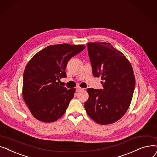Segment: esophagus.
I'll list each match as a JSON object with an SVG mask.
<instances>
[{"label":"esophagus","mask_w":157,"mask_h":157,"mask_svg":"<svg viewBox=\"0 0 157 157\" xmlns=\"http://www.w3.org/2000/svg\"><path fill=\"white\" fill-rule=\"evenodd\" d=\"M82 90H84V89L81 88V87H78L76 88V92H79V91H82Z\"/></svg>","instance_id":"34e87169"}]
</instances>
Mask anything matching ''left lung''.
Segmentation results:
<instances>
[{
  "mask_svg": "<svg viewBox=\"0 0 157 157\" xmlns=\"http://www.w3.org/2000/svg\"><path fill=\"white\" fill-rule=\"evenodd\" d=\"M87 46L93 74L101 77L103 89H87L84 107L96 123H113L126 113L132 99L136 79L132 65L110 43H88Z\"/></svg>",
  "mask_w": 157,
  "mask_h": 157,
  "instance_id": "left-lung-1",
  "label": "left lung"
}]
</instances>
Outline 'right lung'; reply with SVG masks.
Here are the masks:
<instances>
[{
	"instance_id": "right-lung-1",
	"label": "right lung",
	"mask_w": 157,
	"mask_h": 157,
	"mask_svg": "<svg viewBox=\"0 0 157 157\" xmlns=\"http://www.w3.org/2000/svg\"><path fill=\"white\" fill-rule=\"evenodd\" d=\"M85 48L69 44L50 45L37 53L27 64L22 94L38 120L54 122L64 114L75 89H68L59 82L66 77L65 70L70 59Z\"/></svg>"
}]
</instances>
